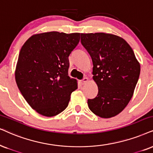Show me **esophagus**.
Returning <instances> with one entry per match:
<instances>
[{
	"label": "esophagus",
	"mask_w": 153,
	"mask_h": 153,
	"mask_svg": "<svg viewBox=\"0 0 153 153\" xmlns=\"http://www.w3.org/2000/svg\"><path fill=\"white\" fill-rule=\"evenodd\" d=\"M88 78H84L82 79V80H80V83H81V85H84V84H85V83L88 82Z\"/></svg>",
	"instance_id": "1"
}]
</instances>
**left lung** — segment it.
<instances>
[{"instance_id":"obj_1","label":"left lung","mask_w":153,"mask_h":153,"mask_svg":"<svg viewBox=\"0 0 153 153\" xmlns=\"http://www.w3.org/2000/svg\"><path fill=\"white\" fill-rule=\"evenodd\" d=\"M81 44L92 58L93 80L98 94L88 100L94 114L104 119L115 117L133 97L140 72L132 48L123 38L107 33L80 34Z\"/></svg>"}]
</instances>
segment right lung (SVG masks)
I'll list each match as a JSON object with an SVG mask.
<instances>
[{"label": "right lung", "mask_w": 153, "mask_h": 153, "mask_svg": "<svg viewBox=\"0 0 153 153\" xmlns=\"http://www.w3.org/2000/svg\"><path fill=\"white\" fill-rule=\"evenodd\" d=\"M80 41V33L49 32L32 35L21 48L15 69L19 90L32 109L53 117L68 105L78 88L68 76V56Z\"/></svg>", "instance_id": "add662e5"}]
</instances>
